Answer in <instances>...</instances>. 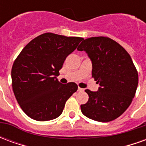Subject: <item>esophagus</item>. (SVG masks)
<instances>
[{"mask_svg": "<svg viewBox=\"0 0 146 146\" xmlns=\"http://www.w3.org/2000/svg\"><path fill=\"white\" fill-rule=\"evenodd\" d=\"M77 91H78V92H83L84 91V90L83 88H78V90H77Z\"/></svg>", "mask_w": 146, "mask_h": 146, "instance_id": "esophagus-1", "label": "esophagus"}]
</instances>
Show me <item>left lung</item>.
Here are the masks:
<instances>
[{"label": "left lung", "instance_id": "8db88e82", "mask_svg": "<svg viewBox=\"0 0 146 146\" xmlns=\"http://www.w3.org/2000/svg\"><path fill=\"white\" fill-rule=\"evenodd\" d=\"M78 51H84L92 63V76L99 84L97 92L85 90L89 96L81 112L98 122L116 119L129 107L138 83V72L130 54L109 37L83 40Z\"/></svg>", "mask_w": 146, "mask_h": 146}]
</instances>
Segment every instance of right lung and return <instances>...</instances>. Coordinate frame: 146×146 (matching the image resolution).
<instances>
[{
  "label": "right lung",
  "mask_w": 146,
  "mask_h": 146,
  "mask_svg": "<svg viewBox=\"0 0 146 146\" xmlns=\"http://www.w3.org/2000/svg\"><path fill=\"white\" fill-rule=\"evenodd\" d=\"M83 40L43 33L22 50L11 69L12 88L22 110L38 121L55 119L66 102L78 87L75 83L61 84L57 76L64 61Z\"/></svg>",
  "instance_id": "add662e5"
}]
</instances>
